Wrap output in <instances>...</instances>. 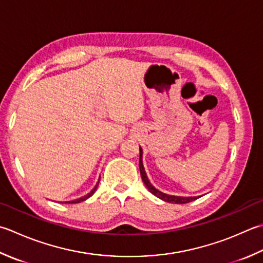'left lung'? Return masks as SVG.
Listing matches in <instances>:
<instances>
[{
  "label": "left lung",
  "instance_id": "8db88e82",
  "mask_svg": "<svg viewBox=\"0 0 263 263\" xmlns=\"http://www.w3.org/2000/svg\"><path fill=\"white\" fill-rule=\"evenodd\" d=\"M140 149V158H139V168H140V174H141V178H142V181L143 183L146 184L147 189L151 192L153 195H155L156 197H158L159 199L164 200V202H167V203H174V204H186L189 202H193V200L197 199L198 197H183V196H174V195H168L165 193H162L161 190H158L157 188H155L152 184V182L149 181V179L147 177V173L145 171V167H143V163H142V148L139 147Z\"/></svg>",
  "mask_w": 263,
  "mask_h": 263
}]
</instances>
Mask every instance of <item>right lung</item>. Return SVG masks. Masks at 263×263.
Listing matches in <instances>:
<instances>
[{"mask_svg":"<svg viewBox=\"0 0 263 263\" xmlns=\"http://www.w3.org/2000/svg\"><path fill=\"white\" fill-rule=\"evenodd\" d=\"M99 181H100V179L98 180V182H97V184H96V186H95V188L92 189L89 194H86L85 196L81 197V198H77V199H74V200H68V202H65V203H69V204H76V203H81V202H83V200H85V199H87V198H89V197H91L92 195H93V194L96 193V190H97V188H98V184H99Z\"/></svg>","mask_w":263,"mask_h":263,"instance_id":"obj_1","label":"right lung"}]
</instances>
